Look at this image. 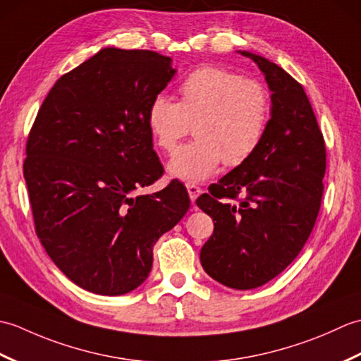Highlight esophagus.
Returning <instances> with one entry per match:
<instances>
[{
  "label": "esophagus",
  "instance_id": "34e87169",
  "mask_svg": "<svg viewBox=\"0 0 361 361\" xmlns=\"http://www.w3.org/2000/svg\"><path fill=\"white\" fill-rule=\"evenodd\" d=\"M186 189H188V192H189L190 202H195V200H197V197L200 195V192H202V189L198 188L197 185H194V183H188V185H186Z\"/></svg>",
  "mask_w": 361,
  "mask_h": 361
}]
</instances>
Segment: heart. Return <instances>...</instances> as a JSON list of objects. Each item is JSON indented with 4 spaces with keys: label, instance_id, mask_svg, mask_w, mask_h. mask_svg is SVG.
<instances>
[{
    "label": "heart",
    "instance_id": "b5f03b06",
    "mask_svg": "<svg viewBox=\"0 0 361 361\" xmlns=\"http://www.w3.org/2000/svg\"><path fill=\"white\" fill-rule=\"evenodd\" d=\"M180 102L158 93L145 121L157 145L172 152L194 124L195 140L173 153L167 171L173 178L200 183L256 155L271 121V94L262 82L220 66L206 65L181 80Z\"/></svg>",
    "mask_w": 361,
    "mask_h": 361
}]
</instances>
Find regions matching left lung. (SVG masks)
Here are the masks:
<instances>
[{
  "instance_id": "1",
  "label": "left lung",
  "mask_w": 361,
  "mask_h": 361,
  "mask_svg": "<svg viewBox=\"0 0 361 361\" xmlns=\"http://www.w3.org/2000/svg\"><path fill=\"white\" fill-rule=\"evenodd\" d=\"M240 54L271 90L270 127L256 155L197 206L214 221L200 252L203 270L229 288L250 290L286 270L307 242L323 198L326 144L301 83L265 57Z\"/></svg>"
}]
</instances>
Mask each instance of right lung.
Returning a JSON list of instances; mask_svg holds the SVG:
<instances>
[{
    "mask_svg": "<svg viewBox=\"0 0 361 361\" xmlns=\"http://www.w3.org/2000/svg\"><path fill=\"white\" fill-rule=\"evenodd\" d=\"M171 57L104 48L51 88L23 164L37 237L62 273L97 295L147 279L153 245L189 209L180 181L132 194L164 173L145 121L173 78Z\"/></svg>",
    "mask_w": 361,
    "mask_h": 361,
    "instance_id": "add662e5",
    "label": "right lung"
}]
</instances>
